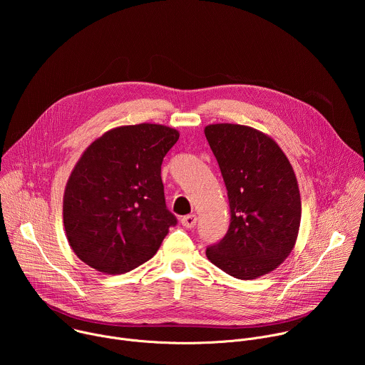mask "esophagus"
Instances as JSON below:
<instances>
[{"label":"esophagus","instance_id":"1","mask_svg":"<svg viewBox=\"0 0 365 365\" xmlns=\"http://www.w3.org/2000/svg\"><path fill=\"white\" fill-rule=\"evenodd\" d=\"M196 221H197V218H196V215H195V214L186 215V217H183V218L180 220L182 225H183L185 228H193V227L196 225Z\"/></svg>","mask_w":365,"mask_h":365}]
</instances>
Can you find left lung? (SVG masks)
Instances as JSON below:
<instances>
[{
  "mask_svg": "<svg viewBox=\"0 0 365 365\" xmlns=\"http://www.w3.org/2000/svg\"><path fill=\"white\" fill-rule=\"evenodd\" d=\"M205 135L231 211L225 237L206 257L235 279L267 274L292 252L299 232L302 202L292 165L273 138L251 127L212 124Z\"/></svg>",
  "mask_w": 365,
  "mask_h": 365,
  "instance_id": "1",
  "label": "left lung"
}]
</instances>
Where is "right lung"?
Segmentation results:
<instances>
[{
  "label": "right lung",
  "instance_id": "right-lung-1",
  "mask_svg": "<svg viewBox=\"0 0 365 365\" xmlns=\"http://www.w3.org/2000/svg\"><path fill=\"white\" fill-rule=\"evenodd\" d=\"M179 140L160 124L107 131L82 154L63 196V224L73 252L106 274L134 270L158 252L170 227L162 163Z\"/></svg>",
  "mask_w": 365,
  "mask_h": 365
}]
</instances>
